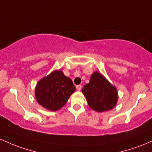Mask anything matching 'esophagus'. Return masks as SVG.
<instances>
[{
    "mask_svg": "<svg viewBox=\"0 0 152 152\" xmlns=\"http://www.w3.org/2000/svg\"><path fill=\"white\" fill-rule=\"evenodd\" d=\"M76 88L77 91H80L81 89H82V86H81V85H78V86H76Z\"/></svg>",
    "mask_w": 152,
    "mask_h": 152,
    "instance_id": "esophagus-1",
    "label": "esophagus"
}]
</instances>
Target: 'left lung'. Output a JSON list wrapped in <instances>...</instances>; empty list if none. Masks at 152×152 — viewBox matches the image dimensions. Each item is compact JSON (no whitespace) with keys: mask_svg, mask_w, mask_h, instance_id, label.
I'll use <instances>...</instances> for the list:
<instances>
[{"mask_svg":"<svg viewBox=\"0 0 152 152\" xmlns=\"http://www.w3.org/2000/svg\"><path fill=\"white\" fill-rule=\"evenodd\" d=\"M89 107L99 112L115 107L118 99L117 90L99 72L91 77L90 82L82 89Z\"/></svg>","mask_w":152,"mask_h":152,"instance_id":"obj_1","label":"left lung"}]
</instances>
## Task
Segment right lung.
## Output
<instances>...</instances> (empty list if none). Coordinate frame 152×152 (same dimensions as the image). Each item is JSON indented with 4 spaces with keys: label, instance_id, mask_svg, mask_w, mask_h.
I'll return each instance as SVG.
<instances>
[{
    "label": "right lung",
    "instance_id": "add662e5",
    "mask_svg": "<svg viewBox=\"0 0 152 152\" xmlns=\"http://www.w3.org/2000/svg\"><path fill=\"white\" fill-rule=\"evenodd\" d=\"M75 91L72 81L61 70H55L37 83L35 94L37 102L50 111L61 109Z\"/></svg>",
    "mask_w": 152,
    "mask_h": 152
}]
</instances>
